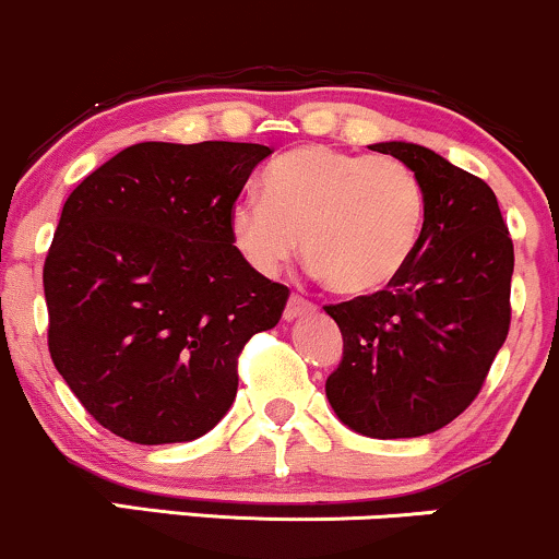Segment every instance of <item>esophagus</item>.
Masks as SVG:
<instances>
[{
	"instance_id": "obj_1",
	"label": "esophagus",
	"mask_w": 559,
	"mask_h": 559,
	"mask_svg": "<svg viewBox=\"0 0 559 559\" xmlns=\"http://www.w3.org/2000/svg\"><path fill=\"white\" fill-rule=\"evenodd\" d=\"M313 309H317V306H313L311 300H306L304 296H290V300H287L285 306V319L287 322H293V319L304 317V313H309Z\"/></svg>"
}]
</instances>
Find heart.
<instances>
[{
    "label": "heart",
    "mask_w": 559,
    "mask_h": 559,
    "mask_svg": "<svg viewBox=\"0 0 559 559\" xmlns=\"http://www.w3.org/2000/svg\"><path fill=\"white\" fill-rule=\"evenodd\" d=\"M428 222V190L409 163L304 144L263 168L261 198L229 209V237L255 272L298 253L330 290L364 298L409 269Z\"/></svg>",
    "instance_id": "obj_1"
}]
</instances>
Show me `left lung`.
Here are the masks:
<instances>
[{"mask_svg": "<svg viewBox=\"0 0 559 559\" xmlns=\"http://www.w3.org/2000/svg\"><path fill=\"white\" fill-rule=\"evenodd\" d=\"M428 190V222L409 269L374 296L324 306L343 335L328 399L369 438L441 430L473 404L510 332L512 237L486 181L423 144L380 142Z\"/></svg>", "mask_w": 559, "mask_h": 559, "instance_id": "obj_1", "label": "left lung"}]
</instances>
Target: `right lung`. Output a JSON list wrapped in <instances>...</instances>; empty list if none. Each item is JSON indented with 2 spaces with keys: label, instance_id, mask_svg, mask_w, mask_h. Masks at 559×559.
<instances>
[{
  "label": "right lung",
  "instance_id": "add662e5",
  "mask_svg": "<svg viewBox=\"0 0 559 559\" xmlns=\"http://www.w3.org/2000/svg\"><path fill=\"white\" fill-rule=\"evenodd\" d=\"M248 142H140L62 205L44 261L49 356L84 409L131 443L195 441L237 396V356L287 290L237 253L229 209Z\"/></svg>",
  "mask_w": 559,
  "mask_h": 559
}]
</instances>
